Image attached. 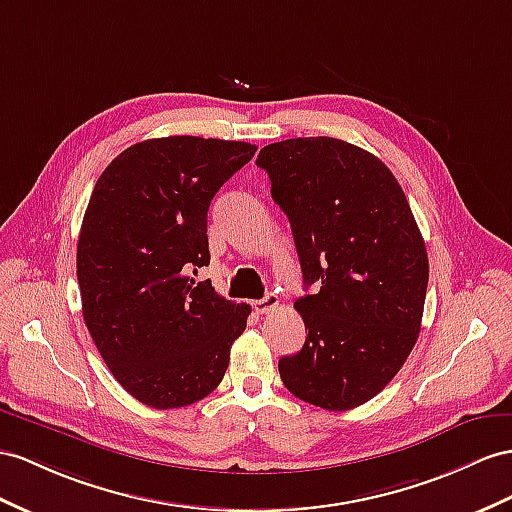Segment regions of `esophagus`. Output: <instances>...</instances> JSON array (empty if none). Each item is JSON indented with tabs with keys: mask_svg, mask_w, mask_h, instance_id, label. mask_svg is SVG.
Returning <instances> with one entry per match:
<instances>
[{
	"mask_svg": "<svg viewBox=\"0 0 512 512\" xmlns=\"http://www.w3.org/2000/svg\"><path fill=\"white\" fill-rule=\"evenodd\" d=\"M277 307H279V298L274 294H266L264 298H259L253 303V309L257 313H270L272 309H277Z\"/></svg>",
	"mask_w": 512,
	"mask_h": 512,
	"instance_id": "1",
	"label": "esophagus"
}]
</instances>
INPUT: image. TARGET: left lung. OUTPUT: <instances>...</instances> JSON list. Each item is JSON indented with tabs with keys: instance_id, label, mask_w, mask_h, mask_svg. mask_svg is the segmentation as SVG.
Masks as SVG:
<instances>
[{
	"instance_id": "1",
	"label": "left lung",
	"mask_w": 512,
	"mask_h": 512,
	"mask_svg": "<svg viewBox=\"0 0 512 512\" xmlns=\"http://www.w3.org/2000/svg\"><path fill=\"white\" fill-rule=\"evenodd\" d=\"M290 218L305 287L307 339L279 361L283 385L326 411L372 400L400 372L422 326L428 255L391 170L355 144L290 138L259 151Z\"/></svg>"
}]
</instances>
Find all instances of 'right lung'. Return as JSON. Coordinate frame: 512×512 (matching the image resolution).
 <instances>
[{"label":"right lung","mask_w":512,"mask_h":512,"mask_svg":"<svg viewBox=\"0 0 512 512\" xmlns=\"http://www.w3.org/2000/svg\"><path fill=\"white\" fill-rule=\"evenodd\" d=\"M255 151L199 136L142 140L90 194L77 240L84 322L112 376L153 409L209 396L246 329L251 305L190 274L209 264V203Z\"/></svg>","instance_id":"obj_1"}]
</instances>
